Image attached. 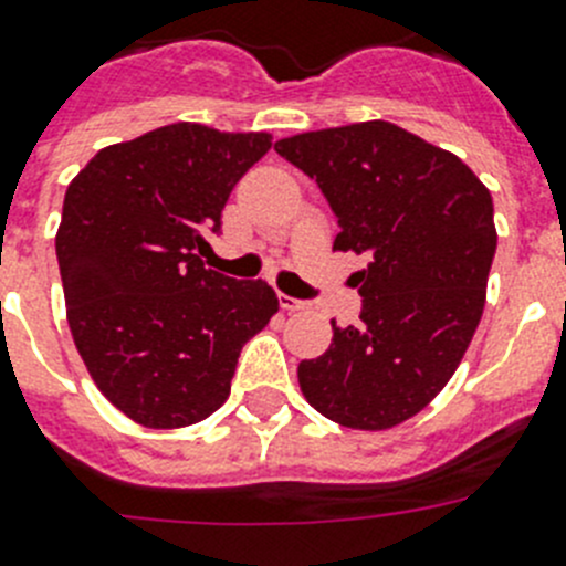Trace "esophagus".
<instances>
[{
	"label": "esophagus",
	"instance_id": "34e87169",
	"mask_svg": "<svg viewBox=\"0 0 566 566\" xmlns=\"http://www.w3.org/2000/svg\"><path fill=\"white\" fill-rule=\"evenodd\" d=\"M277 300H280V308H283V312H303V308H308V303L289 297V294H277Z\"/></svg>",
	"mask_w": 566,
	"mask_h": 566
}]
</instances>
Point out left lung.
I'll return each mask as SVG.
<instances>
[{"instance_id": "8db88e82", "label": "left lung", "mask_w": 566, "mask_h": 566, "mask_svg": "<svg viewBox=\"0 0 566 566\" xmlns=\"http://www.w3.org/2000/svg\"><path fill=\"white\" fill-rule=\"evenodd\" d=\"M326 195L337 252L363 312L328 352L297 365L314 411L354 431H388L433 402L462 363L484 312L496 254L493 198L473 169L391 122L314 129L274 144Z\"/></svg>"}]
</instances>
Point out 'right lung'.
I'll return each instance as SVG.
<instances>
[{
  "label": "right lung",
  "instance_id": "1",
  "mask_svg": "<svg viewBox=\"0 0 566 566\" xmlns=\"http://www.w3.org/2000/svg\"><path fill=\"white\" fill-rule=\"evenodd\" d=\"M269 149V133L178 122L109 144L70 181L56 232L70 334L98 391L144 428L218 411L240 348L277 314L266 280L201 260Z\"/></svg>",
  "mask_w": 566,
  "mask_h": 566
}]
</instances>
